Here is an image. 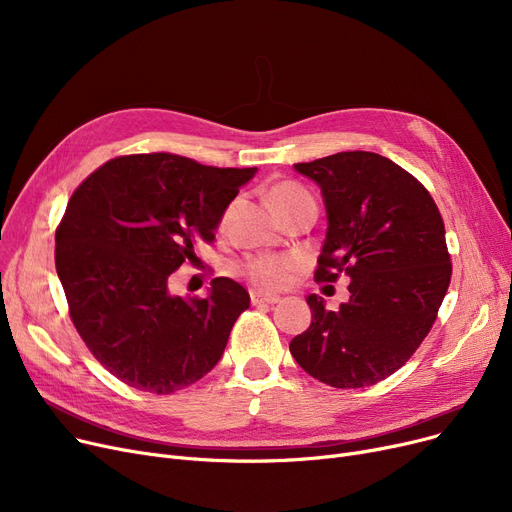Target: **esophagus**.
Listing matches in <instances>:
<instances>
[{
	"label": "esophagus",
	"instance_id": "34e87169",
	"mask_svg": "<svg viewBox=\"0 0 512 512\" xmlns=\"http://www.w3.org/2000/svg\"><path fill=\"white\" fill-rule=\"evenodd\" d=\"M251 303L253 305H276L280 303L278 294H267V292H251Z\"/></svg>",
	"mask_w": 512,
	"mask_h": 512
}]
</instances>
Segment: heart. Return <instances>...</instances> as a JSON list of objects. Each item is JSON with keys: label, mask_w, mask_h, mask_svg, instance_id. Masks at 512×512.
<instances>
[{"label": "heart", "mask_w": 512, "mask_h": 512, "mask_svg": "<svg viewBox=\"0 0 512 512\" xmlns=\"http://www.w3.org/2000/svg\"><path fill=\"white\" fill-rule=\"evenodd\" d=\"M270 203L276 211L297 203L303 197H309L305 188L294 182H278L270 188ZM242 276L259 288H282L290 276L297 270V261L288 255H255L242 263Z\"/></svg>", "instance_id": "1"}]
</instances>
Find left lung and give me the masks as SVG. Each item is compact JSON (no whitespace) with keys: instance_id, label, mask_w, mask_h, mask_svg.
Listing matches in <instances>:
<instances>
[{"instance_id":"obj_1","label":"left lung","mask_w":512,"mask_h":512,"mask_svg":"<svg viewBox=\"0 0 512 512\" xmlns=\"http://www.w3.org/2000/svg\"><path fill=\"white\" fill-rule=\"evenodd\" d=\"M294 170L319 184L328 211L315 282L351 284L336 311L311 294V326L290 353L328 386H373L415 355L438 317L452 276L440 209L413 174L378 153L342 151Z\"/></svg>"}]
</instances>
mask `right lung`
Wrapping results in <instances>:
<instances>
[{
	"mask_svg": "<svg viewBox=\"0 0 512 512\" xmlns=\"http://www.w3.org/2000/svg\"><path fill=\"white\" fill-rule=\"evenodd\" d=\"M257 168H213L174 153L105 161L72 193L56 230V270L70 319L93 357L132 388L172 394L222 359L249 292L213 278L207 299L168 292L197 265L226 207Z\"/></svg>",
	"mask_w": 512,
	"mask_h": 512,
	"instance_id": "1",
	"label": "right lung"
}]
</instances>
